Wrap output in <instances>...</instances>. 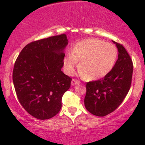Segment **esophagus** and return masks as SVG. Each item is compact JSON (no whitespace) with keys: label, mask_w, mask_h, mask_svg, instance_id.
Listing matches in <instances>:
<instances>
[{"label":"esophagus","mask_w":145,"mask_h":145,"mask_svg":"<svg viewBox=\"0 0 145 145\" xmlns=\"http://www.w3.org/2000/svg\"><path fill=\"white\" fill-rule=\"evenodd\" d=\"M80 82L78 80H76V79H73L72 80H71V85L72 86H74V85H76V84H78V83H79Z\"/></svg>","instance_id":"34e87169"}]
</instances>
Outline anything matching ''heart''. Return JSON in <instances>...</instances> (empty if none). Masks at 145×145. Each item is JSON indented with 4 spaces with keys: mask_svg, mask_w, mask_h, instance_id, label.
<instances>
[{
    "mask_svg": "<svg viewBox=\"0 0 145 145\" xmlns=\"http://www.w3.org/2000/svg\"><path fill=\"white\" fill-rule=\"evenodd\" d=\"M117 56L114 45L97 39H87L76 44L63 59L66 73L73 74L79 65L82 74L89 80L104 77L112 69Z\"/></svg>",
    "mask_w": 145,
    "mask_h": 145,
    "instance_id": "heart-1",
    "label": "heart"
}]
</instances>
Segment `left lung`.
<instances>
[{
  "label": "left lung",
  "mask_w": 145,
  "mask_h": 145,
  "mask_svg": "<svg viewBox=\"0 0 145 145\" xmlns=\"http://www.w3.org/2000/svg\"><path fill=\"white\" fill-rule=\"evenodd\" d=\"M116 44L119 55L111 71L102 79L86 83L85 108L93 115L104 116L119 106L131 86L133 63L122 45Z\"/></svg>",
  "instance_id": "1"
}]
</instances>
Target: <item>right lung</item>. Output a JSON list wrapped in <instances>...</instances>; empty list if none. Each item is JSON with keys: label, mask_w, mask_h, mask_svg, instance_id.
<instances>
[{"label": "right lung", "mask_w": 145, "mask_h": 145, "mask_svg": "<svg viewBox=\"0 0 145 145\" xmlns=\"http://www.w3.org/2000/svg\"><path fill=\"white\" fill-rule=\"evenodd\" d=\"M68 44L65 34L26 45L13 71V82L20 103L29 114L40 120L50 119L61 108L63 94L71 78L61 71Z\"/></svg>", "instance_id": "1"}]
</instances>
